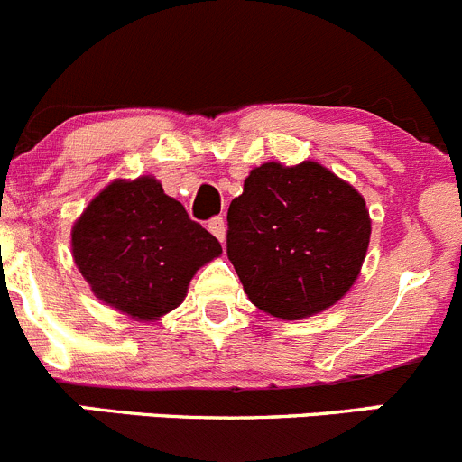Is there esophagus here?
Masks as SVG:
<instances>
[{
  "instance_id": "34e87169",
  "label": "esophagus",
  "mask_w": 462,
  "mask_h": 462,
  "mask_svg": "<svg viewBox=\"0 0 462 462\" xmlns=\"http://www.w3.org/2000/svg\"><path fill=\"white\" fill-rule=\"evenodd\" d=\"M208 231L215 236V238L219 240V243H224V236H226V219L213 217L208 222Z\"/></svg>"
}]
</instances>
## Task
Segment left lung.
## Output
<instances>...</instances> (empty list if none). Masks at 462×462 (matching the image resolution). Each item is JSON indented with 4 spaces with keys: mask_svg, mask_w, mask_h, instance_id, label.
Listing matches in <instances>:
<instances>
[{
    "mask_svg": "<svg viewBox=\"0 0 462 462\" xmlns=\"http://www.w3.org/2000/svg\"><path fill=\"white\" fill-rule=\"evenodd\" d=\"M226 222V256L245 292L281 319L309 318L336 304L370 245L363 197L310 161L252 170Z\"/></svg>",
    "mask_w": 462,
    "mask_h": 462,
    "instance_id": "obj_1",
    "label": "left lung"
}]
</instances>
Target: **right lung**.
<instances>
[{
    "mask_svg": "<svg viewBox=\"0 0 462 462\" xmlns=\"http://www.w3.org/2000/svg\"><path fill=\"white\" fill-rule=\"evenodd\" d=\"M74 263L92 292L122 313L156 319L183 301L188 283L222 245L152 177L116 181L72 231Z\"/></svg>",
    "mask_w": 462,
    "mask_h": 462,
    "instance_id": "obj_1",
    "label": "right lung"
}]
</instances>
